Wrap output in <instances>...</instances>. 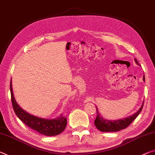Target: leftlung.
<instances>
[{"label": "left lung", "instance_id": "left-lung-1", "mask_svg": "<svg viewBox=\"0 0 155 155\" xmlns=\"http://www.w3.org/2000/svg\"><path fill=\"white\" fill-rule=\"evenodd\" d=\"M135 61L138 65H139V64L138 63L137 59H135ZM143 80L145 82V76L143 75ZM144 102H143L142 106L141 108L139 109V110H138L137 112L133 114V115L129 116V117L123 118V119H120V120H106V119H104L101 116V114H99L98 111H97V109L96 107V111H97V116L96 120L94 121L95 125L96 127L101 132H118L119 130H123L125 128L127 127L131 123L133 122V120H134V119L137 117L138 115L141 112L143 107Z\"/></svg>", "mask_w": 155, "mask_h": 155}]
</instances>
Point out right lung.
Returning <instances> with one entry per match:
<instances>
[{
    "label": "right lung",
    "instance_id": "add662e5",
    "mask_svg": "<svg viewBox=\"0 0 155 155\" xmlns=\"http://www.w3.org/2000/svg\"><path fill=\"white\" fill-rule=\"evenodd\" d=\"M10 92L12 103L16 115L31 129L37 131L41 134L51 137L59 134L66 128L67 120L66 118L63 116L62 114L55 119H44L31 115L20 107L14 97L12 80L10 81Z\"/></svg>",
    "mask_w": 155,
    "mask_h": 155
}]
</instances>
